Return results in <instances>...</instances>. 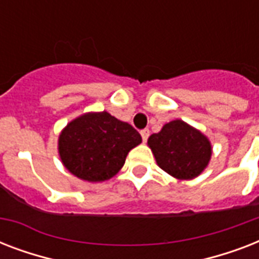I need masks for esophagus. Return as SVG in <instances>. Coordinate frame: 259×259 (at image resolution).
Listing matches in <instances>:
<instances>
[{"mask_svg": "<svg viewBox=\"0 0 259 259\" xmlns=\"http://www.w3.org/2000/svg\"><path fill=\"white\" fill-rule=\"evenodd\" d=\"M141 137H142V141L146 142V140H148V137H149V129L141 130Z\"/></svg>", "mask_w": 259, "mask_h": 259, "instance_id": "1", "label": "esophagus"}]
</instances>
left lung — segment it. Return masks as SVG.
I'll use <instances>...</instances> for the list:
<instances>
[{
	"label": "left lung",
	"mask_w": 259,
	"mask_h": 259,
	"mask_svg": "<svg viewBox=\"0 0 259 259\" xmlns=\"http://www.w3.org/2000/svg\"><path fill=\"white\" fill-rule=\"evenodd\" d=\"M157 165L177 180H192L208 166L212 145L208 137L181 119L162 126L148 138Z\"/></svg>",
	"instance_id": "obj_1"
}]
</instances>
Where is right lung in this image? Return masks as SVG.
Segmentation results:
<instances>
[{
    "label": "right lung",
    "instance_id": "1",
    "mask_svg": "<svg viewBox=\"0 0 259 259\" xmlns=\"http://www.w3.org/2000/svg\"><path fill=\"white\" fill-rule=\"evenodd\" d=\"M142 142L137 130L107 111H90L67 123L58 140L66 169L83 181L99 183L115 176L129 152Z\"/></svg>",
    "mask_w": 259,
    "mask_h": 259
}]
</instances>
